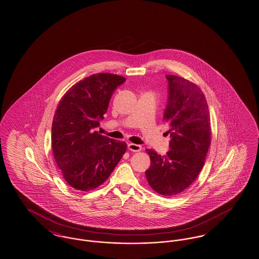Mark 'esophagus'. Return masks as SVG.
Here are the masks:
<instances>
[{"label":"esophagus","instance_id":"34e87169","mask_svg":"<svg viewBox=\"0 0 259 259\" xmlns=\"http://www.w3.org/2000/svg\"><path fill=\"white\" fill-rule=\"evenodd\" d=\"M127 148H128L131 151H133V152H138V151H140L141 149H142V147H141L140 145H136V144H133V143H130L127 145Z\"/></svg>","mask_w":259,"mask_h":259}]
</instances>
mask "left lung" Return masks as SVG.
I'll return each mask as SVG.
<instances>
[{"label":"left lung","mask_w":259,"mask_h":259,"mask_svg":"<svg viewBox=\"0 0 259 259\" xmlns=\"http://www.w3.org/2000/svg\"><path fill=\"white\" fill-rule=\"evenodd\" d=\"M168 84L163 120L169 124V149L165 155L146 149L150 167L148 185L165 197L185 191L204 165L211 140L210 115L205 96L192 82L165 75Z\"/></svg>","instance_id":"obj_1"}]
</instances>
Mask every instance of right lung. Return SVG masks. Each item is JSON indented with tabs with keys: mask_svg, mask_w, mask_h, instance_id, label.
<instances>
[{
	"mask_svg": "<svg viewBox=\"0 0 259 259\" xmlns=\"http://www.w3.org/2000/svg\"><path fill=\"white\" fill-rule=\"evenodd\" d=\"M126 81L117 74H93L69 89L52 124L53 153L67 183L93 190L110 177L126 152L125 142L97 132L115 89Z\"/></svg>",
	"mask_w": 259,
	"mask_h": 259,
	"instance_id": "1",
	"label": "right lung"
}]
</instances>
